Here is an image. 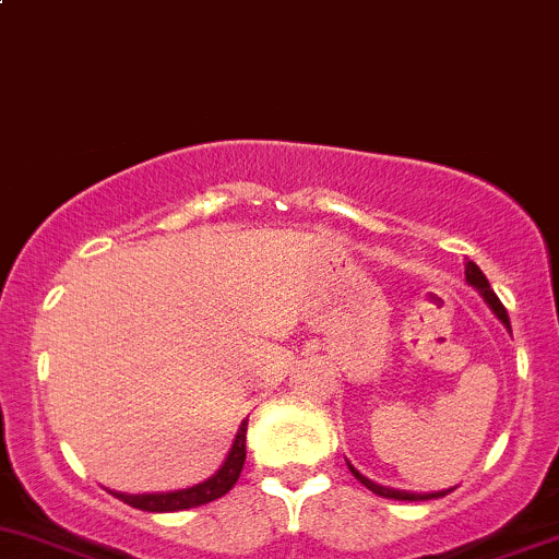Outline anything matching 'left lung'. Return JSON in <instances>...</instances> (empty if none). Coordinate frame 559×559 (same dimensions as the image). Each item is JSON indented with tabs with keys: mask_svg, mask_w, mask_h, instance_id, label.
<instances>
[{
	"mask_svg": "<svg viewBox=\"0 0 559 559\" xmlns=\"http://www.w3.org/2000/svg\"><path fill=\"white\" fill-rule=\"evenodd\" d=\"M465 281H467V286H473V289L478 292V297H481V300L487 302V308L495 313V319H498L500 324H503L506 330L511 332L509 313H506L503 302L498 300V295H495L492 286H489L487 275L481 273V267H478L476 262H467V264H465ZM346 465H348V471L354 473V478H357L359 484H365V487H368L370 492L381 495V498H389V500H432V498H443V495L452 492V489H454V487H452V489H438V492H405V489H394V487H384V484H376L373 478L362 476V473H359L357 467H354L348 460H346Z\"/></svg>",
	"mask_w": 559,
	"mask_h": 559,
	"instance_id": "obj_1",
	"label": "left lung"
}]
</instances>
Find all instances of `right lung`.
<instances>
[{"label":"right lung","instance_id":"right-lung-1","mask_svg":"<svg viewBox=\"0 0 559 559\" xmlns=\"http://www.w3.org/2000/svg\"><path fill=\"white\" fill-rule=\"evenodd\" d=\"M246 432H248V419L240 421L238 432H235V441L229 447L227 456L218 465V471L213 476H207L205 481L191 484L183 489H170V492H143V495H127L110 489V495H116L118 500H123L127 506L140 511H151V514H167V511H186L197 509V506H205L211 500L222 498L229 489L235 487V481L240 478L246 462Z\"/></svg>","mask_w":559,"mask_h":559}]
</instances>
